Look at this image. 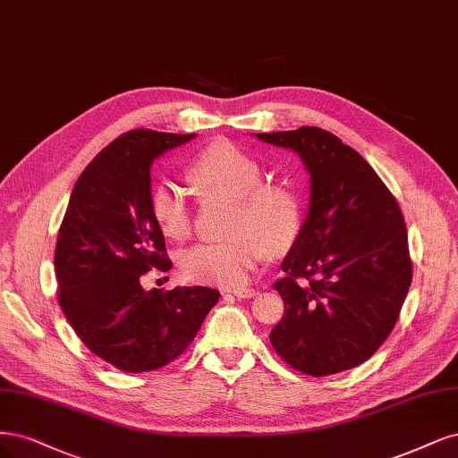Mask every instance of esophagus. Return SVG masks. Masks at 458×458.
<instances>
[{
	"label": "esophagus",
	"mask_w": 458,
	"mask_h": 458,
	"mask_svg": "<svg viewBox=\"0 0 458 458\" xmlns=\"http://www.w3.org/2000/svg\"><path fill=\"white\" fill-rule=\"evenodd\" d=\"M233 295H236L239 299H251L258 295V292L254 288H234Z\"/></svg>",
	"instance_id": "esophagus-1"
}]
</instances>
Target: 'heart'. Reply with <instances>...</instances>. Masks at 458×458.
<instances>
[{
  "instance_id": "heart-1",
  "label": "heart",
  "mask_w": 458,
  "mask_h": 458,
  "mask_svg": "<svg viewBox=\"0 0 458 458\" xmlns=\"http://www.w3.org/2000/svg\"><path fill=\"white\" fill-rule=\"evenodd\" d=\"M187 178L200 199L233 202L225 227L229 239L182 251L180 271L187 280L241 286L267 251L280 254L295 242L303 219L301 200L288 185L265 183L261 165L241 148L214 141L189 165ZM149 212L172 241L191 233V207L176 183L159 182L151 189Z\"/></svg>"
}]
</instances>
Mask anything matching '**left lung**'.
Returning <instances> with one entry per match:
<instances>
[{
    "mask_svg": "<svg viewBox=\"0 0 458 458\" xmlns=\"http://www.w3.org/2000/svg\"><path fill=\"white\" fill-rule=\"evenodd\" d=\"M256 136L295 151L310 176L305 222L275 282L284 317L269 339L301 373L352 369L390 335L411 286L402 210L364 157L331 132Z\"/></svg>",
    "mask_w": 458,
    "mask_h": 458,
    "instance_id": "1",
    "label": "left lung"
}]
</instances>
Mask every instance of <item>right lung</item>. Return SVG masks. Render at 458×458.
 Wrapping results in <instances>:
<instances>
[{"label":"right lung","mask_w":458,"mask_h":458,"mask_svg":"<svg viewBox=\"0 0 458 458\" xmlns=\"http://www.w3.org/2000/svg\"><path fill=\"white\" fill-rule=\"evenodd\" d=\"M193 138L138 129L114 140L79 176L58 231V303L89 351L123 371L176 360L219 299L207 286L148 292L140 280L172 269L149 212L151 165Z\"/></svg>","instance_id":"obj_1"}]
</instances>
